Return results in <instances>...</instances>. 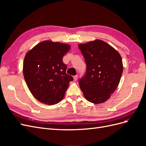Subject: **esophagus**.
<instances>
[{
	"instance_id": "1",
	"label": "esophagus",
	"mask_w": 146,
	"mask_h": 146,
	"mask_svg": "<svg viewBox=\"0 0 146 146\" xmlns=\"http://www.w3.org/2000/svg\"><path fill=\"white\" fill-rule=\"evenodd\" d=\"M78 79V76H74V81H77Z\"/></svg>"
}]
</instances>
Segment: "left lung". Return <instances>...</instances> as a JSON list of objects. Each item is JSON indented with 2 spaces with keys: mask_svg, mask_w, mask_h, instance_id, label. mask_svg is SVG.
Masks as SVG:
<instances>
[{
  "mask_svg": "<svg viewBox=\"0 0 146 146\" xmlns=\"http://www.w3.org/2000/svg\"><path fill=\"white\" fill-rule=\"evenodd\" d=\"M86 64L79 85L85 99L94 104L107 101L117 88L123 71L121 55L100 39L78 44Z\"/></svg>",
  "mask_w": 146,
  "mask_h": 146,
  "instance_id": "8db88e82",
  "label": "left lung"
}]
</instances>
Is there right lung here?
Listing matches in <instances>:
<instances>
[{
    "label": "right lung",
    "instance_id": "add662e5",
    "mask_svg": "<svg viewBox=\"0 0 146 146\" xmlns=\"http://www.w3.org/2000/svg\"><path fill=\"white\" fill-rule=\"evenodd\" d=\"M70 46L50 40L44 41L26 54L23 74L30 91L38 101L46 105L58 104L73 80L66 73L63 57Z\"/></svg>",
    "mask_w": 146,
    "mask_h": 146
}]
</instances>
